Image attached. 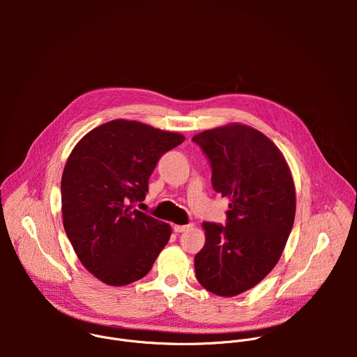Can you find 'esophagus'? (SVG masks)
I'll return each instance as SVG.
<instances>
[{
	"mask_svg": "<svg viewBox=\"0 0 357 357\" xmlns=\"http://www.w3.org/2000/svg\"><path fill=\"white\" fill-rule=\"evenodd\" d=\"M193 225H175L174 226V231L175 233H182V231H186L189 229H192Z\"/></svg>",
	"mask_w": 357,
	"mask_h": 357,
	"instance_id": "34e87169",
	"label": "esophagus"
}]
</instances>
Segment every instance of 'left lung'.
Listing matches in <instances>:
<instances>
[{"label":"left lung","instance_id":"8db88e82","mask_svg":"<svg viewBox=\"0 0 357 357\" xmlns=\"http://www.w3.org/2000/svg\"><path fill=\"white\" fill-rule=\"evenodd\" d=\"M212 167L213 189L230 200L226 226L203 222L206 241L195 256L199 284L236 296L278 263L295 219V186L278 146L263 132L231 123L192 138Z\"/></svg>","mask_w":357,"mask_h":357}]
</instances>
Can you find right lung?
Here are the masks:
<instances>
[{"label":"right lung","mask_w":357,"mask_h":357,"mask_svg":"<svg viewBox=\"0 0 357 357\" xmlns=\"http://www.w3.org/2000/svg\"><path fill=\"white\" fill-rule=\"evenodd\" d=\"M185 137L139 121L113 120L89 131L62 175L65 231L84 268L107 285L145 277L171 237V226L137 209L167 151Z\"/></svg>","instance_id":"1"}]
</instances>
